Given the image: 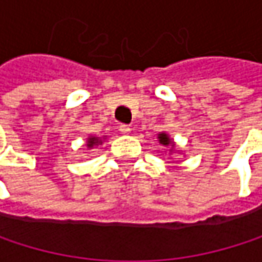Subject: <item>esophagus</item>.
Segmentation results:
<instances>
[{
	"instance_id": "obj_1",
	"label": "esophagus",
	"mask_w": 262,
	"mask_h": 262,
	"mask_svg": "<svg viewBox=\"0 0 262 262\" xmlns=\"http://www.w3.org/2000/svg\"><path fill=\"white\" fill-rule=\"evenodd\" d=\"M130 130V126H127V124H121V126H120V132H121L123 135H129Z\"/></svg>"
}]
</instances>
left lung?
I'll return each mask as SVG.
<instances>
[{
    "mask_svg": "<svg viewBox=\"0 0 262 262\" xmlns=\"http://www.w3.org/2000/svg\"><path fill=\"white\" fill-rule=\"evenodd\" d=\"M158 141H159V144H161V145H164V147H167V148H168L170 155H171V153H174V151H179V150H176V142L170 138V135H168V133L161 132V133L158 135Z\"/></svg>",
    "mask_w": 262,
    "mask_h": 262,
    "instance_id": "obj_1",
    "label": "left lung"
}]
</instances>
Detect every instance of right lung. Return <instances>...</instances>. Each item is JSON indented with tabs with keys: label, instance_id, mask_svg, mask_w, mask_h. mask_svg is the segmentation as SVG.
I'll return each mask as SVG.
<instances>
[{
	"label": "right lung",
	"instance_id": "add662e5",
	"mask_svg": "<svg viewBox=\"0 0 262 262\" xmlns=\"http://www.w3.org/2000/svg\"><path fill=\"white\" fill-rule=\"evenodd\" d=\"M104 142V136L103 138H98V136H94V135H89L88 139H86V148L91 150L94 147H98Z\"/></svg>",
	"mask_w": 262,
	"mask_h": 262
}]
</instances>
